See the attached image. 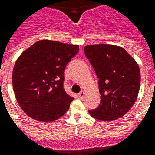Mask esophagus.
<instances>
[{"label": "esophagus", "mask_w": 155, "mask_h": 155, "mask_svg": "<svg viewBox=\"0 0 155 155\" xmlns=\"http://www.w3.org/2000/svg\"><path fill=\"white\" fill-rule=\"evenodd\" d=\"M78 97H79V98L83 99L84 98V93L83 91H81V92L78 94Z\"/></svg>", "instance_id": "34e87169"}]
</instances>
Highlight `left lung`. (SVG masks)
I'll return each mask as SVG.
<instances>
[{
    "mask_svg": "<svg viewBox=\"0 0 155 155\" xmlns=\"http://www.w3.org/2000/svg\"><path fill=\"white\" fill-rule=\"evenodd\" d=\"M84 54L98 80L101 102L89 110L91 116L112 121L124 115L137 97L140 84L139 66L124 49L99 44L84 47Z\"/></svg>",
    "mask_w": 155,
    "mask_h": 155,
    "instance_id": "left-lung-1",
    "label": "left lung"
}]
</instances>
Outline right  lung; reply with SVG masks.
<instances>
[{"label":"right lung","mask_w":155,"mask_h":155,"mask_svg":"<svg viewBox=\"0 0 155 155\" xmlns=\"http://www.w3.org/2000/svg\"><path fill=\"white\" fill-rule=\"evenodd\" d=\"M78 52V45L45 40L35 42L20 55L13 71V88L28 116L49 122L68 110L74 98L63 87L65 68Z\"/></svg>","instance_id":"1"}]
</instances>
